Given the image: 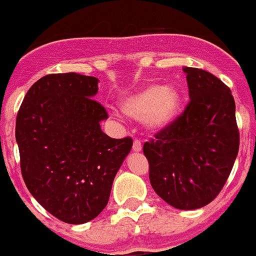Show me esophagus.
I'll list each match as a JSON object with an SVG mask.
<instances>
[{
	"instance_id": "1",
	"label": "esophagus",
	"mask_w": 256,
	"mask_h": 256,
	"mask_svg": "<svg viewBox=\"0 0 256 256\" xmlns=\"http://www.w3.org/2000/svg\"><path fill=\"white\" fill-rule=\"evenodd\" d=\"M141 150H142L141 142H140L138 140H134V141H133V151H134V152H140Z\"/></svg>"
}]
</instances>
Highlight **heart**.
<instances>
[{"mask_svg": "<svg viewBox=\"0 0 256 256\" xmlns=\"http://www.w3.org/2000/svg\"><path fill=\"white\" fill-rule=\"evenodd\" d=\"M182 106V97L173 87L150 84L126 96L122 108L137 122H144L148 128L162 130L177 119Z\"/></svg>", "mask_w": 256, "mask_h": 256, "instance_id": "1", "label": "heart"}]
</instances>
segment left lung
<instances>
[{"label": "left lung", "instance_id": "1", "mask_svg": "<svg viewBox=\"0 0 256 256\" xmlns=\"http://www.w3.org/2000/svg\"><path fill=\"white\" fill-rule=\"evenodd\" d=\"M190 102L173 124L144 144L154 191L176 209L194 210L222 191L238 154L236 105L220 79L183 68Z\"/></svg>", "mask_w": 256, "mask_h": 256}]
</instances>
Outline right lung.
<instances>
[{"label": "right lung", "mask_w": 256, "mask_h": 256, "mask_svg": "<svg viewBox=\"0 0 256 256\" xmlns=\"http://www.w3.org/2000/svg\"><path fill=\"white\" fill-rule=\"evenodd\" d=\"M97 84L94 76L76 73L44 76L29 88L16 116L22 180L50 214L69 224L102 212L133 144L130 137L101 130L108 112L94 100Z\"/></svg>", "instance_id": "obj_1"}]
</instances>
